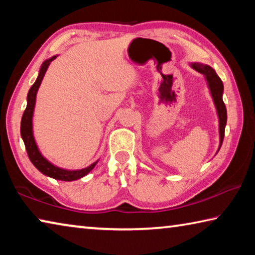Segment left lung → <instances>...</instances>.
<instances>
[{"mask_svg": "<svg viewBox=\"0 0 255 255\" xmlns=\"http://www.w3.org/2000/svg\"><path fill=\"white\" fill-rule=\"evenodd\" d=\"M191 67L197 72L201 73L206 76V80L208 82V86L211 92V97L214 99L216 109H217L218 118H219V138H221V144L219 148L223 144L224 135H225V126L227 123V111L225 103L223 101V91L224 85L219 76L216 74V72L208 65H204L200 63H192Z\"/></svg>", "mask_w": 255, "mask_h": 255, "instance_id": "obj_1", "label": "left lung"}]
</instances>
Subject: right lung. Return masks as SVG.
<instances>
[{
    "label": "right lung",
    "mask_w": 255,
    "mask_h": 255,
    "mask_svg": "<svg viewBox=\"0 0 255 255\" xmlns=\"http://www.w3.org/2000/svg\"><path fill=\"white\" fill-rule=\"evenodd\" d=\"M56 58V56L45 60L42 63L40 67L39 75H38L36 82H34L33 85L30 88L27 97V108L22 115V119H21V137H22L23 143L25 146V149H27L29 159L31 161L34 166L39 170L42 174L47 176H50V178H54L56 180H62V181H74L77 179L83 178L91 171L96 164L98 163L94 162L91 165L85 167V169L82 170H76V171H70V170H64L60 169V167L55 166L54 164L47 161V159L42 156L41 153L38 149L36 141H34L33 133H32V116H33V109H34V103H36V96L38 92V89H39L40 83L42 79H44V75L48 68L50 62Z\"/></svg>",
    "instance_id": "add662e5"
}]
</instances>
